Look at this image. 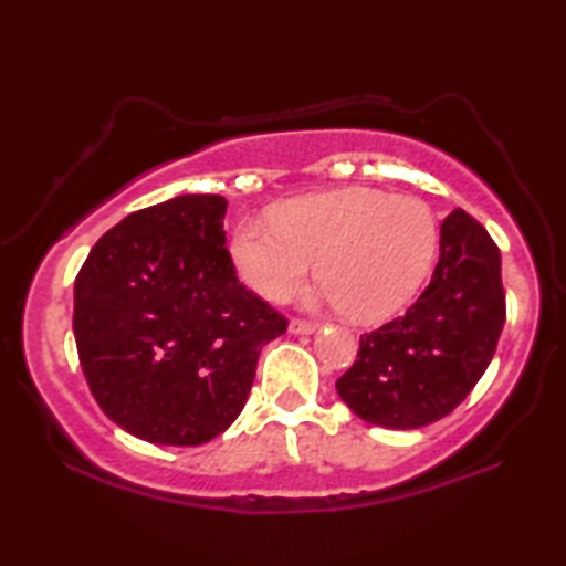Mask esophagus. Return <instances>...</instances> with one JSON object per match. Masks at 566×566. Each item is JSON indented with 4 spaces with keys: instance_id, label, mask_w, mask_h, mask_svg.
<instances>
[{
    "instance_id": "esophagus-1",
    "label": "esophagus",
    "mask_w": 566,
    "mask_h": 566,
    "mask_svg": "<svg viewBox=\"0 0 566 566\" xmlns=\"http://www.w3.org/2000/svg\"><path fill=\"white\" fill-rule=\"evenodd\" d=\"M312 332H314L312 322H304V319H292L290 322V334H312Z\"/></svg>"
}]
</instances>
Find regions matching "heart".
<instances>
[{
    "instance_id": "b5f03b06",
    "label": "heart",
    "mask_w": 566,
    "mask_h": 566,
    "mask_svg": "<svg viewBox=\"0 0 566 566\" xmlns=\"http://www.w3.org/2000/svg\"><path fill=\"white\" fill-rule=\"evenodd\" d=\"M232 237L242 282L270 302L300 290L317 260L322 296L354 322L397 314L424 282L437 252L432 209L417 197L344 187L286 199Z\"/></svg>"
}]
</instances>
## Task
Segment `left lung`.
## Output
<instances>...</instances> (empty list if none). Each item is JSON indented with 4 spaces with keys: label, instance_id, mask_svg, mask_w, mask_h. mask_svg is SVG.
<instances>
[{
    "label": "left lung",
    "instance_id": "8db88e82",
    "mask_svg": "<svg viewBox=\"0 0 566 566\" xmlns=\"http://www.w3.org/2000/svg\"><path fill=\"white\" fill-rule=\"evenodd\" d=\"M502 254L486 229L454 209L439 229V262L419 300L359 337L337 391L359 419L417 429L462 405L504 327Z\"/></svg>",
    "mask_w": 566,
    "mask_h": 566
}]
</instances>
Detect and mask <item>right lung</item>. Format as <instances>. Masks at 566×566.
Listing matches in <instances>:
<instances>
[{
    "label": "right lung",
    "mask_w": 566,
    "mask_h": 566,
    "mask_svg": "<svg viewBox=\"0 0 566 566\" xmlns=\"http://www.w3.org/2000/svg\"><path fill=\"white\" fill-rule=\"evenodd\" d=\"M227 199L139 209L92 247L74 282V339L94 399L151 444L197 447L244 409L286 319L239 284Z\"/></svg>",
    "instance_id": "obj_1"
}]
</instances>
